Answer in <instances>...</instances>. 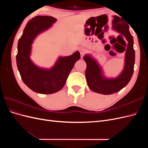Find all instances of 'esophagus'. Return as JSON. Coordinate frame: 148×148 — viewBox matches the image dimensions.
<instances>
[{
  "label": "esophagus",
  "mask_w": 148,
  "mask_h": 148,
  "mask_svg": "<svg viewBox=\"0 0 148 148\" xmlns=\"http://www.w3.org/2000/svg\"><path fill=\"white\" fill-rule=\"evenodd\" d=\"M79 53H80V55H81V57H82V58L84 56V54H85V53H86V51H85L84 49H79Z\"/></svg>",
  "instance_id": "esophagus-1"
}]
</instances>
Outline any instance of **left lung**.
<instances>
[{
	"label": "left lung",
	"mask_w": 148,
	"mask_h": 148,
	"mask_svg": "<svg viewBox=\"0 0 148 148\" xmlns=\"http://www.w3.org/2000/svg\"><path fill=\"white\" fill-rule=\"evenodd\" d=\"M112 29L123 34L128 41L125 52V64L122 72L115 78H107L104 75L101 65L97 61L89 54L83 57L86 63L85 71L86 79L89 89L94 92L108 95L117 92L130 81L134 71L135 61V52L133 49V38L129 31V26L122 18L118 16H113Z\"/></svg>",
	"instance_id": "obj_1"
}]
</instances>
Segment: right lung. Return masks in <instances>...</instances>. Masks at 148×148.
<instances>
[{"instance_id": "right-lung-1", "label": "right lung", "mask_w": 148, "mask_h": 148, "mask_svg": "<svg viewBox=\"0 0 148 148\" xmlns=\"http://www.w3.org/2000/svg\"><path fill=\"white\" fill-rule=\"evenodd\" d=\"M56 18L36 16L29 21L18 42L16 65L23 83L31 90L40 94L55 93L64 86L71 70L80 59L78 51L72 55L59 57L51 69L41 68L30 59L31 45L38 36L56 23Z\"/></svg>"}]
</instances>
